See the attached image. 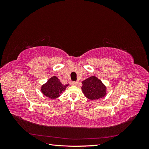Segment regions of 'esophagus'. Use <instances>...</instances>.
Instances as JSON below:
<instances>
[{"label":"esophagus","instance_id":"34e87169","mask_svg":"<svg viewBox=\"0 0 149 149\" xmlns=\"http://www.w3.org/2000/svg\"><path fill=\"white\" fill-rule=\"evenodd\" d=\"M78 84V81H71L70 82V84L72 86H76Z\"/></svg>","mask_w":149,"mask_h":149}]
</instances>
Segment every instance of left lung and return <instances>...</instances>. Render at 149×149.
I'll use <instances>...</instances> for the list:
<instances>
[{
	"label": "left lung",
	"instance_id": "obj_1",
	"mask_svg": "<svg viewBox=\"0 0 149 149\" xmlns=\"http://www.w3.org/2000/svg\"><path fill=\"white\" fill-rule=\"evenodd\" d=\"M81 88L84 96L90 100H96L104 97L106 94V86L101 80L96 76H91L82 81Z\"/></svg>",
	"mask_w": 149,
	"mask_h": 149
}]
</instances>
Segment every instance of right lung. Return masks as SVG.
<instances>
[{"instance_id":"right-lung-1","label":"right lung","mask_w":149,"mask_h":149,"mask_svg":"<svg viewBox=\"0 0 149 149\" xmlns=\"http://www.w3.org/2000/svg\"><path fill=\"white\" fill-rule=\"evenodd\" d=\"M69 85L63 84L56 76H53L42 86L41 91L44 96L54 100L59 97Z\"/></svg>"}]
</instances>
